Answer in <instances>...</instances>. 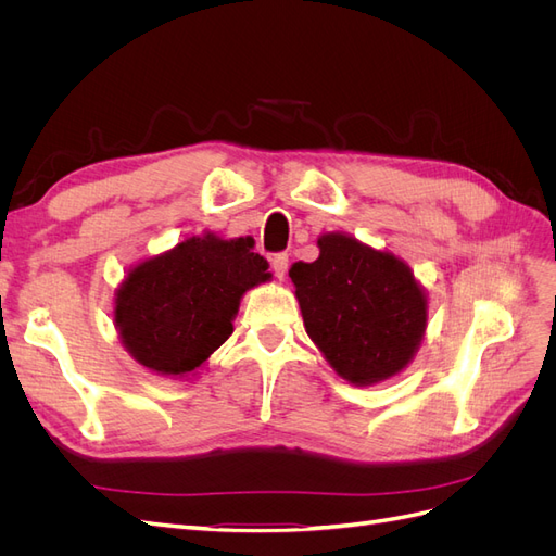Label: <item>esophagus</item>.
Wrapping results in <instances>:
<instances>
[{"instance_id":"obj_1","label":"esophagus","mask_w":556,"mask_h":556,"mask_svg":"<svg viewBox=\"0 0 556 556\" xmlns=\"http://www.w3.org/2000/svg\"><path fill=\"white\" fill-rule=\"evenodd\" d=\"M288 266H290V257L285 255V252H278V255L271 257V268L276 278H285V274H288Z\"/></svg>"}]
</instances>
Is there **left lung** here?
Returning <instances> with one entry per match:
<instances>
[{"label":"left lung","instance_id":"obj_1","mask_svg":"<svg viewBox=\"0 0 556 556\" xmlns=\"http://www.w3.org/2000/svg\"><path fill=\"white\" fill-rule=\"evenodd\" d=\"M317 245L315 262L290 268L313 343L352 384L396 376L427 329V296L408 264L345 233H325Z\"/></svg>","mask_w":556,"mask_h":556}]
</instances>
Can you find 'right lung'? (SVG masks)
Instances as JSON below:
<instances>
[{"label":"right lung","mask_w":556,"mask_h":556,"mask_svg":"<svg viewBox=\"0 0 556 556\" xmlns=\"http://www.w3.org/2000/svg\"><path fill=\"white\" fill-rule=\"evenodd\" d=\"M252 239L192 237L134 266L115 292V325L129 355L162 376H188L233 331L245 290L266 282Z\"/></svg>","instance_id":"obj_1"}]
</instances>
